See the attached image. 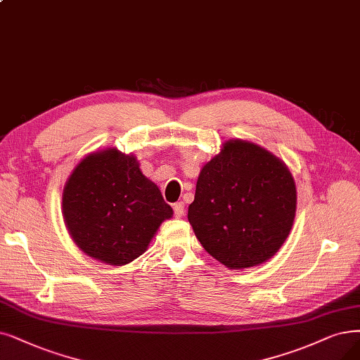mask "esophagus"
Returning <instances> with one entry per match:
<instances>
[{
    "mask_svg": "<svg viewBox=\"0 0 360 360\" xmlns=\"http://www.w3.org/2000/svg\"><path fill=\"white\" fill-rule=\"evenodd\" d=\"M172 210H174V215L177 219H181L184 215V204L183 202H176L172 205Z\"/></svg>",
    "mask_w": 360,
    "mask_h": 360,
    "instance_id": "34e87169",
    "label": "esophagus"
}]
</instances>
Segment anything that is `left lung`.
<instances>
[{
	"mask_svg": "<svg viewBox=\"0 0 360 360\" xmlns=\"http://www.w3.org/2000/svg\"><path fill=\"white\" fill-rule=\"evenodd\" d=\"M295 210L288 165L257 143L232 139L200 169L188 219L211 257L240 270L266 263L281 250Z\"/></svg>",
	"mask_w": 360,
	"mask_h": 360,
	"instance_id": "obj_1",
	"label": "left lung"
}]
</instances>
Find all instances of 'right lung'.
<instances>
[{"label":"right lung","mask_w":360,"mask_h":360,"mask_svg":"<svg viewBox=\"0 0 360 360\" xmlns=\"http://www.w3.org/2000/svg\"><path fill=\"white\" fill-rule=\"evenodd\" d=\"M62 214L75 245L97 262L124 266L149 247L172 217L158 186L133 153L117 148L91 152L72 169L63 188Z\"/></svg>","instance_id":"add662e5"}]
</instances>
